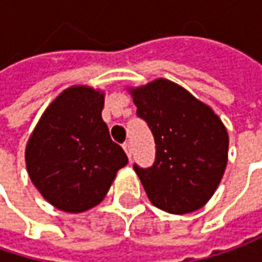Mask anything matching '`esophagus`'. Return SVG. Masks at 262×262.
Wrapping results in <instances>:
<instances>
[{"label":"esophagus","instance_id":"obj_1","mask_svg":"<svg viewBox=\"0 0 262 262\" xmlns=\"http://www.w3.org/2000/svg\"><path fill=\"white\" fill-rule=\"evenodd\" d=\"M123 149H124V152L127 154V157L132 158V146L129 142H124L123 143Z\"/></svg>","mask_w":262,"mask_h":262}]
</instances>
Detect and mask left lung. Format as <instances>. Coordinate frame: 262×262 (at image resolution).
<instances>
[{"label":"left lung","instance_id":"1","mask_svg":"<svg viewBox=\"0 0 262 262\" xmlns=\"http://www.w3.org/2000/svg\"><path fill=\"white\" fill-rule=\"evenodd\" d=\"M155 139L149 168L133 165L149 201L170 214L202 208L222 182L229 135L210 105L167 79L127 88Z\"/></svg>","mask_w":262,"mask_h":262}]
</instances>
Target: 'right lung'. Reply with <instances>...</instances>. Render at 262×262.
<instances>
[{
	"mask_svg": "<svg viewBox=\"0 0 262 262\" xmlns=\"http://www.w3.org/2000/svg\"><path fill=\"white\" fill-rule=\"evenodd\" d=\"M105 94L92 86L64 89L40 116L25 151L35 188L52 207L83 212L105 198L127 164L101 117Z\"/></svg>",
	"mask_w": 262,
	"mask_h": 262,
	"instance_id": "add662e5",
	"label": "right lung"
}]
</instances>
